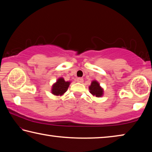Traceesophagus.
I'll list each match as a JSON object with an SVG mask.
<instances>
[{
  "mask_svg": "<svg viewBox=\"0 0 152 152\" xmlns=\"http://www.w3.org/2000/svg\"><path fill=\"white\" fill-rule=\"evenodd\" d=\"M77 82H79V83H82V82H84V80L82 78H78V79H77Z\"/></svg>",
  "mask_w": 152,
  "mask_h": 152,
  "instance_id": "1",
  "label": "esophagus"
}]
</instances>
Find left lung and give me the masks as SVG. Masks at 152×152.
I'll return each mask as SVG.
<instances>
[{
  "label": "left lung",
  "mask_w": 152,
  "mask_h": 152,
  "mask_svg": "<svg viewBox=\"0 0 152 152\" xmlns=\"http://www.w3.org/2000/svg\"><path fill=\"white\" fill-rule=\"evenodd\" d=\"M89 92L92 96L96 97H101L104 94V89L100 86L99 82L97 80H92L91 85L88 86Z\"/></svg>",
  "instance_id": "obj_1"
}]
</instances>
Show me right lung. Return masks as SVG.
Returning a JSON list of instances; mask_svg holds the SVG:
<instances>
[{
  "mask_svg": "<svg viewBox=\"0 0 152 152\" xmlns=\"http://www.w3.org/2000/svg\"><path fill=\"white\" fill-rule=\"evenodd\" d=\"M70 83V81H65L64 78L60 77L51 86V94L56 95V96H62L67 91Z\"/></svg>",
  "mask_w": 152,
  "mask_h": 152,
  "instance_id": "1",
  "label": "right lung"
}]
</instances>
